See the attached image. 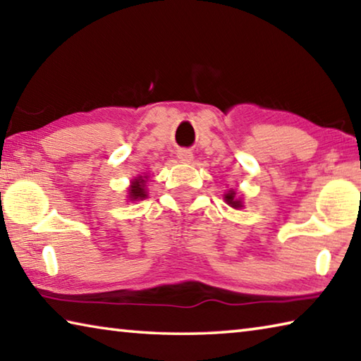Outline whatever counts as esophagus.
<instances>
[{
  "instance_id": "34e87169",
  "label": "esophagus",
  "mask_w": 361,
  "mask_h": 361,
  "mask_svg": "<svg viewBox=\"0 0 361 361\" xmlns=\"http://www.w3.org/2000/svg\"><path fill=\"white\" fill-rule=\"evenodd\" d=\"M177 158H179L180 161H192V158H193V154L190 150H179V154H177Z\"/></svg>"
}]
</instances>
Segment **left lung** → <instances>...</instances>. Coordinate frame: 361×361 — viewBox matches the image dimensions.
<instances>
[{
	"mask_svg": "<svg viewBox=\"0 0 361 361\" xmlns=\"http://www.w3.org/2000/svg\"><path fill=\"white\" fill-rule=\"evenodd\" d=\"M235 192H230V193H226L225 195V200H226V203H228L231 207H241V201H238V200H235Z\"/></svg>",
	"mask_w": 361,
	"mask_h": 361,
	"instance_id": "8db88e82",
	"label": "left lung"
}]
</instances>
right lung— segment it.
Instances as JSON below:
<instances>
[{"mask_svg": "<svg viewBox=\"0 0 361 361\" xmlns=\"http://www.w3.org/2000/svg\"><path fill=\"white\" fill-rule=\"evenodd\" d=\"M144 179L139 177V179L133 180V185L130 188V198L131 200H142L145 198V192H144Z\"/></svg>", "mask_w": 361, "mask_h": 361, "instance_id": "1", "label": "right lung"}]
</instances>
